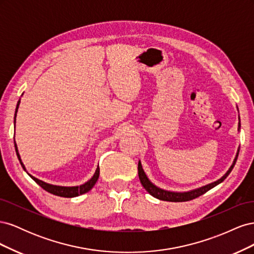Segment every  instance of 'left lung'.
<instances>
[{
    "instance_id": "1",
    "label": "left lung",
    "mask_w": 254,
    "mask_h": 254,
    "mask_svg": "<svg viewBox=\"0 0 254 254\" xmlns=\"http://www.w3.org/2000/svg\"><path fill=\"white\" fill-rule=\"evenodd\" d=\"M238 110V108H237ZM238 120H240V122H238V128L237 130L238 131H241V119H240V115H238ZM238 152H240V147L237 148V152H236V156L233 160V163L232 165L230 166L229 170L227 171V173L221 177V178H219L218 180L214 181V182H211L209 184H205V186L203 187H200V188H197V189H194V190H188V191H174V190H164V189H161L159 187H157L156 184H153L149 179L147 175L145 174L143 167H142V164H141V161H139V164H137V171H139V178H140V181L142 183V186L144 187V189L148 191V193L153 196L157 199H160V200H164V201H172V202H182V201H189V200H191V199H195L199 196L203 195L204 193H206L207 190H210L211 189L215 188L216 186H218L219 183H221L222 181H224L227 177L229 176V174L231 173V171L233 170V167L236 163V160H237V157H238Z\"/></svg>"
}]
</instances>
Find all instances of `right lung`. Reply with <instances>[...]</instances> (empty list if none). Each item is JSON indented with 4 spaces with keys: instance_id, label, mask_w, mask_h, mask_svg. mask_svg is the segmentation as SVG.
<instances>
[{
    "instance_id": "right-lung-1",
    "label": "right lung",
    "mask_w": 254,
    "mask_h": 254,
    "mask_svg": "<svg viewBox=\"0 0 254 254\" xmlns=\"http://www.w3.org/2000/svg\"><path fill=\"white\" fill-rule=\"evenodd\" d=\"M19 106H20V99L19 102L17 104V108H16V112H14V128H16V118H17V112H18V109H19ZM14 148H16V152H17V156H18V159L20 161V163L23 167V170H24L26 173V168L24 166V164H23L22 160H21V157H20V153H19V150H18V146L16 144V141H14ZM28 174V173H27ZM28 176L32 178L37 184H39V186L45 190L47 191H49V193L53 194V195H56V196H60V197H65V198H72V197H77L79 195H82L84 193H87V191H89L92 188L94 187V184L96 183V181L98 180V177H99V167L97 165V168L96 171L93 175V177L90 180H88L86 183L83 184H80V186H76V187H61V186H54V184H50V183H47L44 182L40 179L36 178V177L32 176L30 174H28Z\"/></svg>"
}]
</instances>
